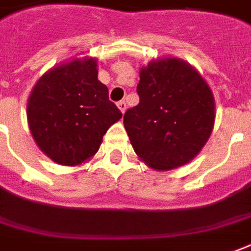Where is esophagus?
Instances as JSON below:
<instances>
[{
  "label": "esophagus",
  "instance_id": "34e87169",
  "mask_svg": "<svg viewBox=\"0 0 251 251\" xmlns=\"http://www.w3.org/2000/svg\"><path fill=\"white\" fill-rule=\"evenodd\" d=\"M117 105H118V108L121 110V112L124 114V112L126 111V103H125V100H121V101H118L117 103Z\"/></svg>",
  "mask_w": 251,
  "mask_h": 251
}]
</instances>
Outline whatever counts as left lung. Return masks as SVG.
Wrapping results in <instances>:
<instances>
[{"instance_id":"obj_1","label":"left lung","mask_w":251,"mask_h":251,"mask_svg":"<svg viewBox=\"0 0 251 251\" xmlns=\"http://www.w3.org/2000/svg\"><path fill=\"white\" fill-rule=\"evenodd\" d=\"M140 103L124 115L133 150L155 170L192 161L209 140L216 104L211 89L187 61L165 57L140 70Z\"/></svg>"}]
</instances>
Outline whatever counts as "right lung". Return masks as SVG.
<instances>
[{"label":"right lung","mask_w":251,"mask_h":251,"mask_svg":"<svg viewBox=\"0 0 251 251\" xmlns=\"http://www.w3.org/2000/svg\"><path fill=\"white\" fill-rule=\"evenodd\" d=\"M121 117L108 99V88L97 79L95 57L73 59L50 68L27 100L32 139L44 154L64 166L90 159Z\"/></svg>","instance_id":"right-lung-1"}]
</instances>
